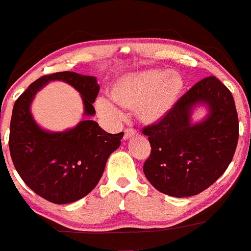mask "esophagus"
<instances>
[{
    "label": "esophagus",
    "mask_w": 251,
    "mask_h": 251,
    "mask_svg": "<svg viewBox=\"0 0 251 251\" xmlns=\"http://www.w3.org/2000/svg\"><path fill=\"white\" fill-rule=\"evenodd\" d=\"M136 135V130L133 128H126L125 130V135H123V139L125 140H128V139L133 138V136Z\"/></svg>",
    "instance_id": "34e87169"
}]
</instances>
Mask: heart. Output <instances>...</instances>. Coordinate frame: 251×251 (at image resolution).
Instances as JSON below:
<instances>
[{"mask_svg":"<svg viewBox=\"0 0 251 251\" xmlns=\"http://www.w3.org/2000/svg\"><path fill=\"white\" fill-rule=\"evenodd\" d=\"M183 90L181 76L170 70L158 69L138 72L121 79L111 89L116 104L135 111L141 122L156 123L172 111ZM97 110L105 117H116L117 110L104 99L97 101Z\"/></svg>","mask_w":251,"mask_h":251,"instance_id":"heart-1","label":"heart"}]
</instances>
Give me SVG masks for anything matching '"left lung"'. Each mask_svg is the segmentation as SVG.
Instances as JSON below:
<instances>
[{"label":"left lung","instance_id":"obj_1","mask_svg":"<svg viewBox=\"0 0 251 251\" xmlns=\"http://www.w3.org/2000/svg\"><path fill=\"white\" fill-rule=\"evenodd\" d=\"M198 102L211 108L202 124L191 125L189 113ZM151 153L144 174L159 192L173 197L198 195L226 172L236 152L239 122L229 89L215 76L201 79L159 122L143 128Z\"/></svg>","mask_w":251,"mask_h":251}]
</instances>
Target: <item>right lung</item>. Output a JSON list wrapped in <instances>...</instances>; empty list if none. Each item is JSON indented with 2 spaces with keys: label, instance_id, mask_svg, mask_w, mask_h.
<instances>
[{
  "label": "right lung",
  "instance_id": "1",
  "mask_svg": "<svg viewBox=\"0 0 251 251\" xmlns=\"http://www.w3.org/2000/svg\"><path fill=\"white\" fill-rule=\"evenodd\" d=\"M59 79L82 95L84 113H95L93 102L99 84L92 76L63 71L36 79L15 101L9 130V152L23 181L45 200L55 204L76 202L97 186L107 158L120 147L123 131L108 134L94 121H82L63 133L42 130L30 113L36 93L46 83Z\"/></svg>",
  "mask_w": 251,
  "mask_h": 251
}]
</instances>
